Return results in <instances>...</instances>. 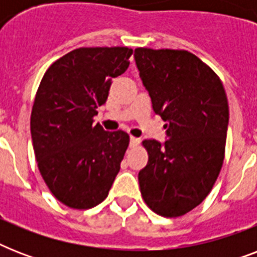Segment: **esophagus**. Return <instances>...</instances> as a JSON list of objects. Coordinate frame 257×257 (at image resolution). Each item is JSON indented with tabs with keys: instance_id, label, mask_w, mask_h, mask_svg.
Wrapping results in <instances>:
<instances>
[{
	"instance_id": "1",
	"label": "esophagus",
	"mask_w": 257,
	"mask_h": 257,
	"mask_svg": "<svg viewBox=\"0 0 257 257\" xmlns=\"http://www.w3.org/2000/svg\"><path fill=\"white\" fill-rule=\"evenodd\" d=\"M140 139L139 137H133L131 136V147H137V145L140 144Z\"/></svg>"
}]
</instances>
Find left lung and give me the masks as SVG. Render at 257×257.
<instances>
[{"label":"left lung","instance_id":"obj_1","mask_svg":"<svg viewBox=\"0 0 257 257\" xmlns=\"http://www.w3.org/2000/svg\"><path fill=\"white\" fill-rule=\"evenodd\" d=\"M152 108L167 122L168 140H144L148 164L139 172L153 212L179 217L211 192L223 167L229 109L219 76L187 50L135 49Z\"/></svg>","mask_w":257,"mask_h":257}]
</instances>
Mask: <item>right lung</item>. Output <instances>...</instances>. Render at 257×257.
I'll return each mask as SVG.
<instances>
[{
    "label": "right lung",
    "mask_w": 257,
    "mask_h": 257,
    "mask_svg": "<svg viewBox=\"0 0 257 257\" xmlns=\"http://www.w3.org/2000/svg\"><path fill=\"white\" fill-rule=\"evenodd\" d=\"M132 53L126 46L78 48L54 61L40 82L30 116L34 155L49 191L66 207L98 205L120 171L129 135L106 132L93 117Z\"/></svg>",
    "instance_id": "1"
}]
</instances>
